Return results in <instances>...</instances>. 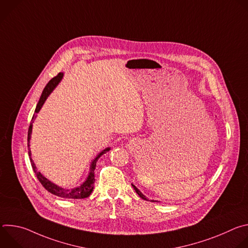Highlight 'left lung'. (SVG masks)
<instances>
[{
	"instance_id": "1",
	"label": "left lung",
	"mask_w": 248,
	"mask_h": 248,
	"mask_svg": "<svg viewBox=\"0 0 248 248\" xmlns=\"http://www.w3.org/2000/svg\"><path fill=\"white\" fill-rule=\"evenodd\" d=\"M131 186H132V187L134 188V190L136 191V193H137V194H138V195H139V196H140L141 198H142V199H144V200H148V199H147V198L145 197V195H143L142 193H141V192H140V190H139V189H138V188H137V187H136V186H135L134 185H131ZM151 201H152V202H155L154 200H151Z\"/></svg>"
}]
</instances>
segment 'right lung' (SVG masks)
Returning a JSON list of instances; mask_svg holds the SVG:
<instances>
[{
	"label": "right lung",
	"mask_w": 248,
	"mask_h": 248,
	"mask_svg": "<svg viewBox=\"0 0 248 248\" xmlns=\"http://www.w3.org/2000/svg\"><path fill=\"white\" fill-rule=\"evenodd\" d=\"M62 76L63 74L62 73H60L57 77L53 78L49 82L48 84L45 86L43 92H42V95L40 97V100L36 106V109H35V114L39 113V111L41 110L43 104L45 103L46 99L48 98V96L51 94V92L55 89V87L59 84V82L62 80ZM33 115L32 117V120H31V124L29 125V128H28V136H27V141H28V147L30 146L29 145V140L31 138V132H32V123L33 121L35 120V118H36V115ZM110 147L104 149L103 151H101L97 156L96 158L91 162V165H90V170H89V173H88V176L86 178L85 182L80 185L78 187H75V188H72V189H65V188H62L55 184H53L52 182H50L48 179H46L45 176L36 170V166H35L33 160L30 158V163H31V166H32V169L35 172V174H36L38 181L41 183V185L45 187L46 190H48L50 193L54 194V195H57L59 197H62V198H69V199H82V198H86L88 197L91 192L93 191V188H94V182H95V174H94V170L96 169V163L98 161V159L104 155L105 153H107L108 151H110ZM28 154L29 156H31V151H30V148H29V151H28Z\"/></svg>",
	"instance_id": "obj_1"
}]
</instances>
